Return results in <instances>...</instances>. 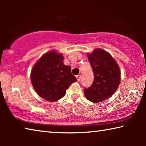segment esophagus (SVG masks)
<instances>
[{
  "mask_svg": "<svg viewBox=\"0 0 146 146\" xmlns=\"http://www.w3.org/2000/svg\"><path fill=\"white\" fill-rule=\"evenodd\" d=\"M76 79H77L78 81H80V78H81V75H76Z\"/></svg>",
  "mask_w": 146,
  "mask_h": 146,
  "instance_id": "obj_1",
  "label": "esophagus"
}]
</instances>
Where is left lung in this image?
I'll use <instances>...</instances> for the list:
<instances>
[{
    "label": "left lung",
    "instance_id": "8db88e82",
    "mask_svg": "<svg viewBox=\"0 0 146 146\" xmlns=\"http://www.w3.org/2000/svg\"><path fill=\"white\" fill-rule=\"evenodd\" d=\"M94 73V81L90 88H84L85 97L92 102L98 103L115 93L120 82L118 65L110 53L96 49L88 55Z\"/></svg>",
    "mask_w": 146,
    "mask_h": 146
}]
</instances>
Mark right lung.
<instances>
[{"instance_id":"obj_1","label":"right lung","mask_w":146,"mask_h":146,"mask_svg":"<svg viewBox=\"0 0 146 146\" xmlns=\"http://www.w3.org/2000/svg\"><path fill=\"white\" fill-rule=\"evenodd\" d=\"M62 54L46 53L35 64L31 73L34 90L42 98L55 102L62 98L71 84L77 81L70 66L63 63Z\"/></svg>"}]
</instances>
